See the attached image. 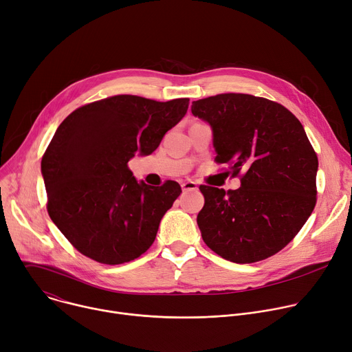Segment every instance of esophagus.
I'll return each instance as SVG.
<instances>
[{
  "label": "esophagus",
  "instance_id": "34e87169",
  "mask_svg": "<svg viewBox=\"0 0 352 352\" xmlns=\"http://www.w3.org/2000/svg\"><path fill=\"white\" fill-rule=\"evenodd\" d=\"M197 188H199V186H197V183L193 182V180H187V182L182 183V190H183V192H187V190H197Z\"/></svg>",
  "mask_w": 352,
  "mask_h": 352
}]
</instances>
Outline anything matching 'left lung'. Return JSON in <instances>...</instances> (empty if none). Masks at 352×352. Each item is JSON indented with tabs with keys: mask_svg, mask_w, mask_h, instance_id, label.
<instances>
[{
	"mask_svg": "<svg viewBox=\"0 0 352 352\" xmlns=\"http://www.w3.org/2000/svg\"><path fill=\"white\" fill-rule=\"evenodd\" d=\"M193 116L212 128L215 162L228 164L241 187L201 184L197 215L203 241L221 258L254 263L283 250L317 201V155L286 107L263 97L226 93L193 101Z\"/></svg>",
	"mask_w": 352,
	"mask_h": 352,
	"instance_id": "left-lung-1",
	"label": "left lung"
}]
</instances>
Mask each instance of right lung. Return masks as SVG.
I'll return each instance as SVG.
<instances>
[{"label":"right lung","instance_id":"add662e5","mask_svg":"<svg viewBox=\"0 0 352 352\" xmlns=\"http://www.w3.org/2000/svg\"><path fill=\"white\" fill-rule=\"evenodd\" d=\"M187 108L188 98L120 94L77 108L59 125L41 162L46 208L80 254L120 265L153 244L182 187L173 180L138 183L128 160L152 153Z\"/></svg>","mask_w":352,"mask_h":352}]
</instances>
